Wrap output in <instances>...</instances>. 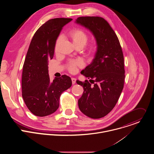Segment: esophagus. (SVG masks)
<instances>
[{"label":"esophagus","mask_w":154,"mask_h":154,"mask_svg":"<svg viewBox=\"0 0 154 154\" xmlns=\"http://www.w3.org/2000/svg\"><path fill=\"white\" fill-rule=\"evenodd\" d=\"M71 80H72V84H75V82H76V79L72 77V78L71 79Z\"/></svg>","instance_id":"1"}]
</instances>
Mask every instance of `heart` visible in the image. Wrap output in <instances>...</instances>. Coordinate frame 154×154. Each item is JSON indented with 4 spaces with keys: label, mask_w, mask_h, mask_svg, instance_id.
<instances>
[{
    "label": "heart",
    "mask_w": 154,
    "mask_h": 154,
    "mask_svg": "<svg viewBox=\"0 0 154 154\" xmlns=\"http://www.w3.org/2000/svg\"><path fill=\"white\" fill-rule=\"evenodd\" d=\"M68 36L71 38V39L74 45L77 48H83L88 41L89 36L86 33H85L84 31L75 29L71 30L68 33ZM61 41V37L59 36L55 42V49H57V48L59 45ZM97 48L95 44H90L88 47L86 48V53L89 55H93L96 51ZM83 66V63L81 60H71L68 62V68L69 72L74 73L77 71V68L78 67H82Z\"/></svg>",
    "instance_id": "obj_1"
}]
</instances>
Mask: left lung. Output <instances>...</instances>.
<instances>
[{
  "mask_svg": "<svg viewBox=\"0 0 154 154\" xmlns=\"http://www.w3.org/2000/svg\"><path fill=\"white\" fill-rule=\"evenodd\" d=\"M76 23L89 29L97 42L92 63L81 74L90 81L77 80L83 88L78 100L80 111L93 119L104 117L116 105L124 88V55L119 41L108 22L99 16H82Z\"/></svg>",
  "mask_w": 154,
  "mask_h": 154,
  "instance_id": "obj_1",
  "label": "left lung"
}]
</instances>
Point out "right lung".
Segmentation results:
<instances>
[{
    "mask_svg": "<svg viewBox=\"0 0 154 154\" xmlns=\"http://www.w3.org/2000/svg\"><path fill=\"white\" fill-rule=\"evenodd\" d=\"M72 19L55 18L48 20L35 32L26 55L22 75V96L35 116L52 114L59 107L61 94L72 85L69 77L63 75L50 80L48 62L54 55L57 39L64 26Z\"/></svg>",
    "mask_w": 154,
    "mask_h": 154,
    "instance_id": "add662e5",
    "label": "right lung"
}]
</instances>
